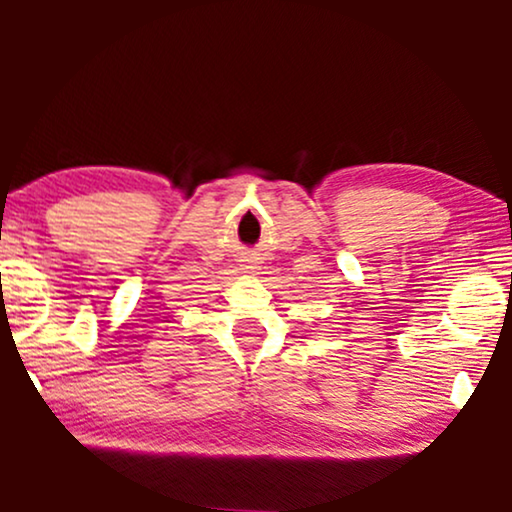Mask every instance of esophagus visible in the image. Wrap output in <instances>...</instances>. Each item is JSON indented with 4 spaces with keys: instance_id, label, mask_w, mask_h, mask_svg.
Wrapping results in <instances>:
<instances>
[{
    "instance_id": "esophagus-1",
    "label": "esophagus",
    "mask_w": 512,
    "mask_h": 512,
    "mask_svg": "<svg viewBox=\"0 0 512 512\" xmlns=\"http://www.w3.org/2000/svg\"><path fill=\"white\" fill-rule=\"evenodd\" d=\"M244 270H256V265H244Z\"/></svg>"
}]
</instances>
